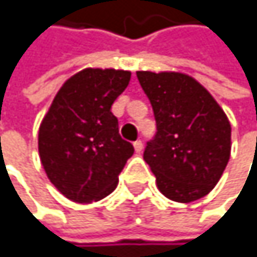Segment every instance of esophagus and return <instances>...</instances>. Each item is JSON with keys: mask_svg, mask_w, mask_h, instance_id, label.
<instances>
[{"mask_svg": "<svg viewBox=\"0 0 257 257\" xmlns=\"http://www.w3.org/2000/svg\"><path fill=\"white\" fill-rule=\"evenodd\" d=\"M134 150H136V153H142V150H143V143H142L140 140L134 142Z\"/></svg>", "mask_w": 257, "mask_h": 257, "instance_id": "1", "label": "esophagus"}]
</instances>
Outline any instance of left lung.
Masks as SVG:
<instances>
[{
  "mask_svg": "<svg viewBox=\"0 0 257 257\" xmlns=\"http://www.w3.org/2000/svg\"><path fill=\"white\" fill-rule=\"evenodd\" d=\"M137 78L153 104L157 123L143 159L159 191L190 203L208 194L231 154V124L213 95L182 72L139 71Z\"/></svg>",
  "mask_w": 257,
  "mask_h": 257,
  "instance_id": "left-lung-1",
  "label": "left lung"
}]
</instances>
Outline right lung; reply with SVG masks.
Masks as SVG:
<instances>
[{
  "mask_svg": "<svg viewBox=\"0 0 257 257\" xmlns=\"http://www.w3.org/2000/svg\"><path fill=\"white\" fill-rule=\"evenodd\" d=\"M130 80V71L86 67L64 81L46 112L38 131L40 160L69 200L92 203L109 196L134 154L111 112Z\"/></svg>",
  "mask_w": 257,
  "mask_h": 257,
  "instance_id": "right-lung-1",
  "label": "right lung"
}]
</instances>
